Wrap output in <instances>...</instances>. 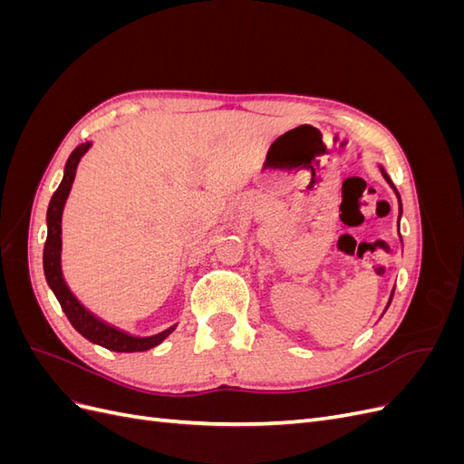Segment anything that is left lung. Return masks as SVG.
Returning <instances> with one entry per match:
<instances>
[{
  "label": "left lung",
  "mask_w": 464,
  "mask_h": 464,
  "mask_svg": "<svg viewBox=\"0 0 464 464\" xmlns=\"http://www.w3.org/2000/svg\"><path fill=\"white\" fill-rule=\"evenodd\" d=\"M382 174H383V178H385V179H387V184H389V186H391V188H392V189H395V193H397V198H399V207H401V195H399V191H397V188H395V186H392V181H391V178H389V176H387V172H385V170H383V168H382ZM401 208H402V207H401ZM399 217H401V215H399ZM391 300H392V292H391V298H389V304H391ZM389 304H387V307H389Z\"/></svg>",
  "instance_id": "obj_1"
}]
</instances>
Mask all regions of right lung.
I'll list each match as a JSON object with an SVG mask.
<instances>
[{"label": "right lung", "mask_w": 464, "mask_h": 464, "mask_svg": "<svg viewBox=\"0 0 464 464\" xmlns=\"http://www.w3.org/2000/svg\"><path fill=\"white\" fill-rule=\"evenodd\" d=\"M89 149H91V143H82L69 154L62 184L53 191L48 205V213H46L48 236L44 244V256H42L46 283L55 294V298H58L69 323H72V325L85 336L87 341L101 344L108 350H114V353H143V350L160 344L166 336L176 329V325L152 336H133L114 325H110V323L96 317L94 314H91L87 307L73 296V292L69 290V286L65 285V278L62 275V213L67 201V195L72 191L77 164L82 154H85Z\"/></svg>", "instance_id": "right-lung-1"}]
</instances>
